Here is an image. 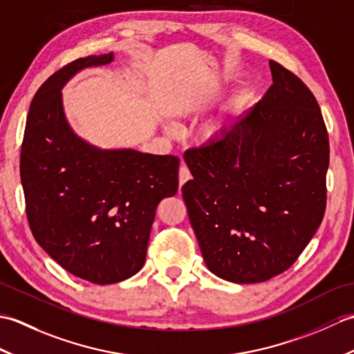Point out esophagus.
I'll use <instances>...</instances> for the list:
<instances>
[{"label": "esophagus", "mask_w": 354, "mask_h": 354, "mask_svg": "<svg viewBox=\"0 0 354 354\" xmlns=\"http://www.w3.org/2000/svg\"><path fill=\"white\" fill-rule=\"evenodd\" d=\"M190 178H192V173H190L189 167H187L185 164H183L181 167H179V187H183Z\"/></svg>", "instance_id": "1"}]
</instances>
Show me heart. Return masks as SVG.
Masks as SVG:
<instances>
[{
	"label": "heart",
	"mask_w": 354,
	"mask_h": 354,
	"mask_svg": "<svg viewBox=\"0 0 354 354\" xmlns=\"http://www.w3.org/2000/svg\"><path fill=\"white\" fill-rule=\"evenodd\" d=\"M167 129H169V132H176L175 126H167ZM204 132L208 138L216 140V138H221L223 135V127L221 123H212L205 127Z\"/></svg>",
	"instance_id": "obj_1"
}]
</instances>
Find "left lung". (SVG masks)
Masks as SVG:
<instances>
[{"mask_svg": "<svg viewBox=\"0 0 354 354\" xmlns=\"http://www.w3.org/2000/svg\"><path fill=\"white\" fill-rule=\"evenodd\" d=\"M272 85L221 138L189 149L183 198L202 257L227 281L289 269L326 213L328 133L304 82L269 61Z\"/></svg>", "mask_w": 354, "mask_h": 354, "instance_id": "left-lung-1", "label": "left lung"}]
</instances>
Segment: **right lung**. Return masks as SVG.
Here are the masks:
<instances>
[{
    "instance_id": "obj_1",
    "label": "right lung",
    "mask_w": 354,
    "mask_h": 354,
    "mask_svg": "<svg viewBox=\"0 0 354 354\" xmlns=\"http://www.w3.org/2000/svg\"><path fill=\"white\" fill-rule=\"evenodd\" d=\"M114 53L80 57L44 82L27 115L21 183L36 242L74 277L112 284L146 261L156 207L178 192L179 158L133 149L102 150L66 122L61 89Z\"/></svg>"
}]
</instances>
